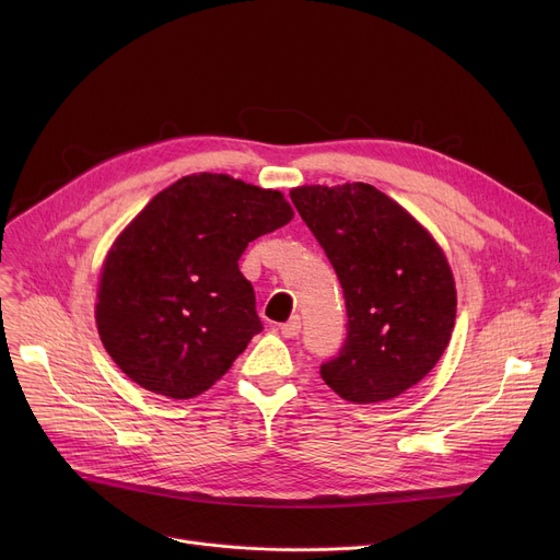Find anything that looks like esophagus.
<instances>
[{
    "instance_id": "1",
    "label": "esophagus",
    "mask_w": 560,
    "mask_h": 560,
    "mask_svg": "<svg viewBox=\"0 0 560 560\" xmlns=\"http://www.w3.org/2000/svg\"><path fill=\"white\" fill-rule=\"evenodd\" d=\"M279 329H281V336H283V338H295V336H300L302 322H300V317L295 315V317H290L288 322H283V325H281Z\"/></svg>"
}]
</instances>
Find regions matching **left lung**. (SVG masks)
<instances>
[{
    "label": "left lung",
    "mask_w": 560,
    "mask_h": 560,
    "mask_svg": "<svg viewBox=\"0 0 560 560\" xmlns=\"http://www.w3.org/2000/svg\"><path fill=\"white\" fill-rule=\"evenodd\" d=\"M340 281L347 338L319 376L342 399L386 401L443 357L456 319L447 258L397 201L370 184L290 190Z\"/></svg>",
    "instance_id": "left-lung-1"
}]
</instances>
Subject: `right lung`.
Returning <instances> with one entry per match:
<instances>
[{
	"instance_id": "obj_1",
	"label": "right lung",
	"mask_w": 560,
	"mask_h": 560,
	"mask_svg": "<svg viewBox=\"0 0 560 560\" xmlns=\"http://www.w3.org/2000/svg\"><path fill=\"white\" fill-rule=\"evenodd\" d=\"M290 218L279 190L226 174L184 176L159 192L102 268L95 317L117 368L172 399L209 390L262 331L238 260Z\"/></svg>"
}]
</instances>
